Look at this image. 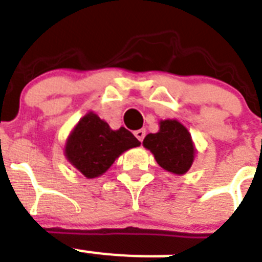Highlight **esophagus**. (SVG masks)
I'll list each match as a JSON object with an SVG mask.
<instances>
[{
	"instance_id": "esophagus-1",
	"label": "esophagus",
	"mask_w": 262,
	"mask_h": 262,
	"mask_svg": "<svg viewBox=\"0 0 262 262\" xmlns=\"http://www.w3.org/2000/svg\"><path fill=\"white\" fill-rule=\"evenodd\" d=\"M135 136L138 138V140L143 142L144 136H146V129H138V131H135Z\"/></svg>"
}]
</instances>
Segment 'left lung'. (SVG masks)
Here are the masks:
<instances>
[{
	"instance_id": "obj_1",
	"label": "left lung",
	"mask_w": 262,
	"mask_h": 262,
	"mask_svg": "<svg viewBox=\"0 0 262 262\" xmlns=\"http://www.w3.org/2000/svg\"><path fill=\"white\" fill-rule=\"evenodd\" d=\"M143 146L152 152L158 165L175 175L189 171L196 152L189 129L177 119L161 120L159 131L148 134Z\"/></svg>"
}]
</instances>
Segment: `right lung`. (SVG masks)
<instances>
[{
  "instance_id": "1",
  "label": "right lung",
  "mask_w": 262,
  "mask_h": 262,
  "mask_svg": "<svg viewBox=\"0 0 262 262\" xmlns=\"http://www.w3.org/2000/svg\"><path fill=\"white\" fill-rule=\"evenodd\" d=\"M140 146V142L124 127L112 129L108 123L87 112L67 138V161L88 179L104 174L124 151Z\"/></svg>"
}]
</instances>
